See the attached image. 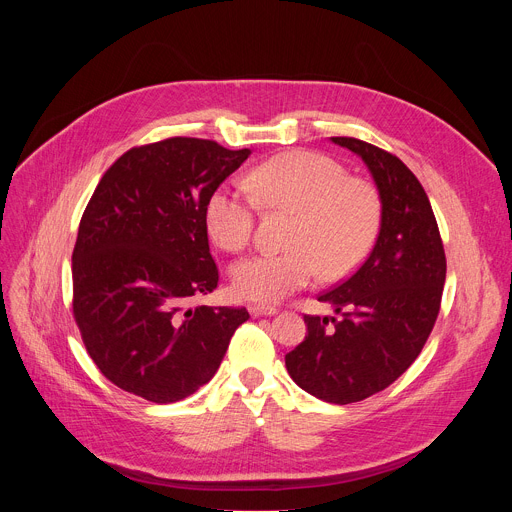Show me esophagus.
<instances>
[{"label":"esophagus","mask_w":512,"mask_h":512,"mask_svg":"<svg viewBox=\"0 0 512 512\" xmlns=\"http://www.w3.org/2000/svg\"><path fill=\"white\" fill-rule=\"evenodd\" d=\"M249 312H251L253 318H261V316H275L277 308H271V306H251Z\"/></svg>","instance_id":"obj_1"}]
</instances>
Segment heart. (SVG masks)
I'll list each match as a JSON object with an SVG mask.
<instances>
[{"mask_svg": "<svg viewBox=\"0 0 512 512\" xmlns=\"http://www.w3.org/2000/svg\"><path fill=\"white\" fill-rule=\"evenodd\" d=\"M247 186L254 194L221 186L204 208L210 239L225 251H243L253 237L257 202L296 212L291 251L259 253L233 265L235 294L247 302L275 304L306 287L318 273L338 279L369 253L381 221L375 188L346 176L334 160L314 152H285L253 168Z\"/></svg>", "mask_w": 512, "mask_h": 512, "instance_id": "1", "label": "heart"}]
</instances>
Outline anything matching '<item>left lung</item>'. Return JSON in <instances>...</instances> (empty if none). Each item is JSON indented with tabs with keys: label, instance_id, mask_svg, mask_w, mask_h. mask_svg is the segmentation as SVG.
<instances>
[{
	"label": "left lung",
	"instance_id": "left-lung-1",
	"mask_svg": "<svg viewBox=\"0 0 512 512\" xmlns=\"http://www.w3.org/2000/svg\"><path fill=\"white\" fill-rule=\"evenodd\" d=\"M330 139L369 168L381 227L367 261L318 296L338 318L304 316L308 334L285 367L310 395L346 405L387 389L419 356L440 312L446 253L423 186L397 156L354 137Z\"/></svg>",
	"mask_w": 512,
	"mask_h": 512
}]
</instances>
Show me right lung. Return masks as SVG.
Returning <instances> with one entry per match:
<instances>
[{
	"instance_id": "right-lung-1",
	"label": "right lung",
	"mask_w": 512,
	"mask_h": 512,
	"mask_svg": "<svg viewBox=\"0 0 512 512\" xmlns=\"http://www.w3.org/2000/svg\"><path fill=\"white\" fill-rule=\"evenodd\" d=\"M251 150L170 137L125 152L101 178L72 251V312L119 389L176 403L221 367L245 308H188L218 283L204 208Z\"/></svg>"
}]
</instances>
